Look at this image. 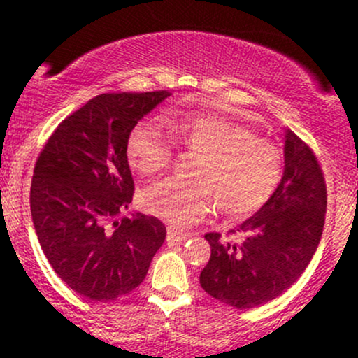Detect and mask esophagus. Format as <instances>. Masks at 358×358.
I'll use <instances>...</instances> for the list:
<instances>
[{
  "label": "esophagus",
  "mask_w": 358,
  "mask_h": 358,
  "mask_svg": "<svg viewBox=\"0 0 358 358\" xmlns=\"http://www.w3.org/2000/svg\"><path fill=\"white\" fill-rule=\"evenodd\" d=\"M166 237H168V241L182 242V241H187L188 237H190V234H188V232H183V231H176L175 227H168V231H166Z\"/></svg>",
  "instance_id": "esophagus-1"
}]
</instances>
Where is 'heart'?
Wrapping results in <instances>:
<instances>
[{
	"instance_id": "1",
	"label": "heart",
	"mask_w": 358,
	"mask_h": 358,
	"mask_svg": "<svg viewBox=\"0 0 358 358\" xmlns=\"http://www.w3.org/2000/svg\"><path fill=\"white\" fill-rule=\"evenodd\" d=\"M162 124L173 143L200 158L193 182L168 178L143 190L139 203L150 215L187 227L215 203L222 215L241 220L261 210L278 190L281 150L250 127L210 113H170ZM126 158L136 173L155 176L170 166L173 148L156 122L141 121L127 136Z\"/></svg>"
}]
</instances>
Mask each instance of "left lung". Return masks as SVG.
Segmentation results:
<instances>
[{
  "label": "left lung",
  "instance_id": "1",
  "mask_svg": "<svg viewBox=\"0 0 358 358\" xmlns=\"http://www.w3.org/2000/svg\"><path fill=\"white\" fill-rule=\"evenodd\" d=\"M285 173L261 210L237 227L241 244L205 234L210 261L200 285L212 298L245 310L282 294L310 264L322 239L327 212V183L310 146L287 129Z\"/></svg>",
  "mask_w": 358,
  "mask_h": 358
}]
</instances>
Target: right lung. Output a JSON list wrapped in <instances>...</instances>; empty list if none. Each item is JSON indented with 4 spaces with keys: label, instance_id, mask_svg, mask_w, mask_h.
<instances>
[{
    "label": "right lung",
    "instance_id": "right-lung-1",
    "mask_svg": "<svg viewBox=\"0 0 358 358\" xmlns=\"http://www.w3.org/2000/svg\"><path fill=\"white\" fill-rule=\"evenodd\" d=\"M168 96L101 94L65 117L36 158L30 207L38 242L62 281L92 301L141 285L165 242L166 227L156 217L119 215L134 193L127 136Z\"/></svg>",
    "mask_w": 358,
    "mask_h": 358
}]
</instances>
